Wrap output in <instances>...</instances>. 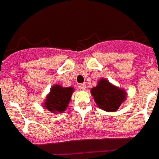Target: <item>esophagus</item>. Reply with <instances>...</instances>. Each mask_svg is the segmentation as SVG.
I'll use <instances>...</instances> for the list:
<instances>
[{
    "label": "esophagus",
    "mask_w": 159,
    "mask_h": 159,
    "mask_svg": "<svg viewBox=\"0 0 159 159\" xmlns=\"http://www.w3.org/2000/svg\"><path fill=\"white\" fill-rule=\"evenodd\" d=\"M79 89H80V90H85L86 84H80V86H79Z\"/></svg>",
    "instance_id": "obj_1"
}]
</instances>
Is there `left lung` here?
Returning <instances> with one entry per match:
<instances>
[{"label":"left lung","mask_w":159,"mask_h":159,"mask_svg":"<svg viewBox=\"0 0 159 159\" xmlns=\"http://www.w3.org/2000/svg\"><path fill=\"white\" fill-rule=\"evenodd\" d=\"M90 92L97 106L109 112L117 111L127 97L124 89L114 85L104 78L100 79L97 86L92 88Z\"/></svg>","instance_id":"obj_1"}]
</instances>
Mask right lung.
<instances>
[{
  "label": "right lung",
  "mask_w": 159,
  "mask_h": 159,
  "mask_svg": "<svg viewBox=\"0 0 159 159\" xmlns=\"http://www.w3.org/2000/svg\"><path fill=\"white\" fill-rule=\"evenodd\" d=\"M75 89L73 87H63L60 84H54L50 92L46 96L42 103L44 108L55 114L62 113L66 111Z\"/></svg>",
  "instance_id": "1"
}]
</instances>
